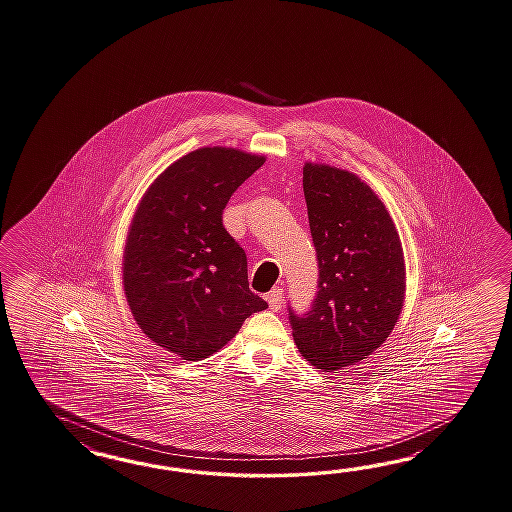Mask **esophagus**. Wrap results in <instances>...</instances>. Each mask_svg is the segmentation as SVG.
<instances>
[{"label": "esophagus", "instance_id": "34e87169", "mask_svg": "<svg viewBox=\"0 0 512 512\" xmlns=\"http://www.w3.org/2000/svg\"><path fill=\"white\" fill-rule=\"evenodd\" d=\"M268 305H270V309L272 311H281V305H283V288L275 287L272 288V292L268 294Z\"/></svg>", "mask_w": 512, "mask_h": 512}]
</instances>
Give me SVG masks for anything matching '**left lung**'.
<instances>
[{
    "mask_svg": "<svg viewBox=\"0 0 512 512\" xmlns=\"http://www.w3.org/2000/svg\"><path fill=\"white\" fill-rule=\"evenodd\" d=\"M303 194L320 277L311 309L288 307V320L301 355L333 372L392 333L405 300L403 248L383 201L357 175L307 163Z\"/></svg>",
    "mask_w": 512,
    "mask_h": 512,
    "instance_id": "obj_1",
    "label": "left lung"
}]
</instances>
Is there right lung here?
<instances>
[{
	"mask_svg": "<svg viewBox=\"0 0 512 512\" xmlns=\"http://www.w3.org/2000/svg\"><path fill=\"white\" fill-rule=\"evenodd\" d=\"M264 157L192 151L155 179L124 251V290L140 329L185 361L207 359L268 303L248 283V259L222 222L229 198Z\"/></svg>",
	"mask_w": 512,
	"mask_h": 512,
	"instance_id": "add662e5",
	"label": "right lung"
}]
</instances>
